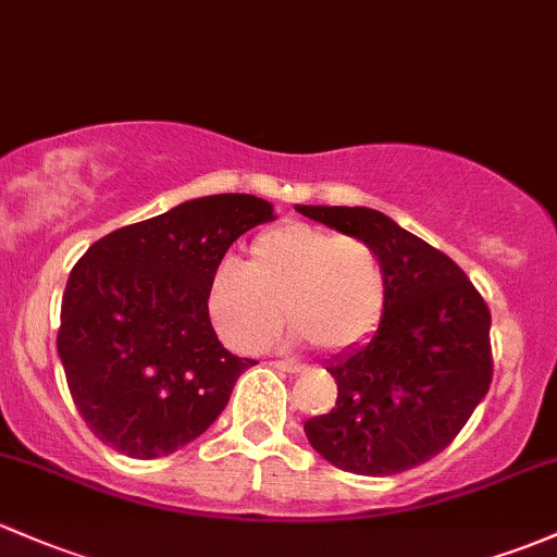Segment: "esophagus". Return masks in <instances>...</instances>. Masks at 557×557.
Wrapping results in <instances>:
<instances>
[{"label":"esophagus","instance_id":"obj_1","mask_svg":"<svg viewBox=\"0 0 557 557\" xmlns=\"http://www.w3.org/2000/svg\"><path fill=\"white\" fill-rule=\"evenodd\" d=\"M273 369H278V372H286V374H300L302 372V363L297 361H271Z\"/></svg>","mask_w":557,"mask_h":557}]
</instances>
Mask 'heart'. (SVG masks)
Masks as SVG:
<instances>
[{"label":"heart","instance_id":"b5f03b06","mask_svg":"<svg viewBox=\"0 0 557 557\" xmlns=\"http://www.w3.org/2000/svg\"><path fill=\"white\" fill-rule=\"evenodd\" d=\"M387 273L372 244L305 223L260 233L247 265L225 257L207 286V313L231 350L255 352L284 321L295 339H313L329 352L361 345L380 324Z\"/></svg>","mask_w":557,"mask_h":557}]
</instances>
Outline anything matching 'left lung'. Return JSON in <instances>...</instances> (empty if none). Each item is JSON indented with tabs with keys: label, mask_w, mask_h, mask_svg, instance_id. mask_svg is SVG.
Wrapping results in <instances>:
<instances>
[{
	"label": "left lung",
	"mask_w": 557,
	"mask_h": 557,
	"mask_svg": "<svg viewBox=\"0 0 557 557\" xmlns=\"http://www.w3.org/2000/svg\"><path fill=\"white\" fill-rule=\"evenodd\" d=\"M305 218L380 252L387 302L363 345L326 363L329 414L305 422L310 446L356 475H396L457 438L492 385V313L462 268L369 207H305Z\"/></svg>",
	"instance_id": "left-lung-1"
}]
</instances>
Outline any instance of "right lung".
<instances>
[{
	"instance_id": "right-lung-1",
	"label": "right lung",
	"mask_w": 557,
	"mask_h": 557,
	"mask_svg": "<svg viewBox=\"0 0 557 557\" xmlns=\"http://www.w3.org/2000/svg\"><path fill=\"white\" fill-rule=\"evenodd\" d=\"M271 220L273 205L257 196H201L82 255L63 292L58 356L76 409L106 446L166 457L218 420L257 361L220 345L207 286L231 244Z\"/></svg>"
}]
</instances>
